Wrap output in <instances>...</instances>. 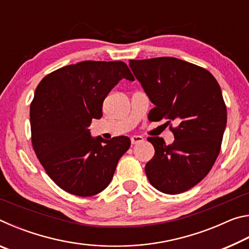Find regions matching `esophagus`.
Wrapping results in <instances>:
<instances>
[{"mask_svg":"<svg viewBox=\"0 0 249 249\" xmlns=\"http://www.w3.org/2000/svg\"><path fill=\"white\" fill-rule=\"evenodd\" d=\"M130 142H132V144H138V142H144V138L142 136H140V135H135V136L130 137Z\"/></svg>","mask_w":249,"mask_h":249,"instance_id":"esophagus-1","label":"esophagus"}]
</instances>
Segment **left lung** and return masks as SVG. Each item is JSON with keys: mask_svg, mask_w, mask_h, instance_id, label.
<instances>
[{"mask_svg": "<svg viewBox=\"0 0 249 249\" xmlns=\"http://www.w3.org/2000/svg\"><path fill=\"white\" fill-rule=\"evenodd\" d=\"M129 67L155 104L149 120L178 123L170 125L171 145L147 138L155 147L147 178L160 192L182 193L209 174L220 154L227 120L221 88L208 70L177 58L129 60Z\"/></svg>", "mask_w": 249, "mask_h": 249, "instance_id": "obj_1", "label": "left lung"}]
</instances>
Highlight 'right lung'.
<instances>
[{"mask_svg": "<svg viewBox=\"0 0 249 249\" xmlns=\"http://www.w3.org/2000/svg\"><path fill=\"white\" fill-rule=\"evenodd\" d=\"M134 77L123 61H81L46 75L31 103L32 144L59 188L91 196L111 182L130 146L126 136L103 140L90 135L92 119L102 117L103 101L122 79Z\"/></svg>", "mask_w": 249, "mask_h": 249, "instance_id": "right-lung-1", "label": "right lung"}]
</instances>
